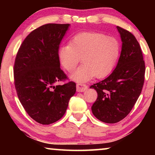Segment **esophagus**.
<instances>
[{"mask_svg":"<svg viewBox=\"0 0 155 155\" xmlns=\"http://www.w3.org/2000/svg\"><path fill=\"white\" fill-rule=\"evenodd\" d=\"M76 87H77L78 92H84V91L87 90L88 87H87V85H86V84H84L79 83V84H77Z\"/></svg>","mask_w":155,"mask_h":155,"instance_id":"esophagus-1","label":"esophagus"}]
</instances>
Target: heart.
<instances>
[{
	"mask_svg": "<svg viewBox=\"0 0 155 155\" xmlns=\"http://www.w3.org/2000/svg\"><path fill=\"white\" fill-rule=\"evenodd\" d=\"M120 54V41L115 37L97 32H82L74 36L70 44L61 46L58 58L67 71H73L81 60L82 64L71 75L78 82L94 78L107 77L114 71Z\"/></svg>",
	"mask_w": 155,
	"mask_h": 155,
	"instance_id": "1",
	"label": "heart"
}]
</instances>
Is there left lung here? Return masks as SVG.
<instances>
[{
  "instance_id": "1",
  "label": "left lung",
  "mask_w": 155,
  "mask_h": 155,
  "mask_svg": "<svg viewBox=\"0 0 155 155\" xmlns=\"http://www.w3.org/2000/svg\"><path fill=\"white\" fill-rule=\"evenodd\" d=\"M116 28L122 41L117 65L109 77L90 87L94 88L98 95L92 107V114L107 124L120 121L130 113L145 80V61L138 41L128 31Z\"/></svg>"
}]
</instances>
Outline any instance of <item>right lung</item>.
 Wrapping results in <instances>:
<instances>
[{
	"label": "right lung",
	"instance_id": "right-lung-1",
	"mask_svg": "<svg viewBox=\"0 0 155 155\" xmlns=\"http://www.w3.org/2000/svg\"><path fill=\"white\" fill-rule=\"evenodd\" d=\"M69 24H46L35 29L23 41L14 65L15 86L19 100L28 115L48 125L64 115L76 84L65 80L60 68L58 48Z\"/></svg>",
	"mask_w": 155,
	"mask_h": 155
}]
</instances>
